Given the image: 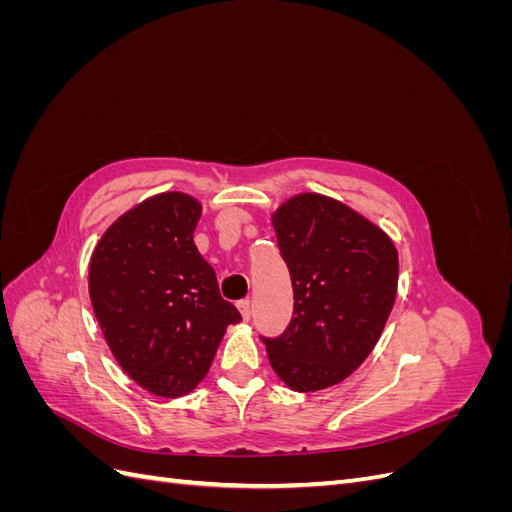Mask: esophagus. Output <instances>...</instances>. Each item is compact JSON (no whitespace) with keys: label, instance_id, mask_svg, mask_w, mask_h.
<instances>
[{"label":"esophagus","instance_id":"34e87169","mask_svg":"<svg viewBox=\"0 0 512 512\" xmlns=\"http://www.w3.org/2000/svg\"><path fill=\"white\" fill-rule=\"evenodd\" d=\"M237 305H239V309H241V316H243L245 320H250V316H252V301H250V299H241Z\"/></svg>","mask_w":512,"mask_h":512}]
</instances>
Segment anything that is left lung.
<instances>
[{
  "mask_svg": "<svg viewBox=\"0 0 512 512\" xmlns=\"http://www.w3.org/2000/svg\"><path fill=\"white\" fill-rule=\"evenodd\" d=\"M273 228L294 307L282 335L260 339L290 389H327L378 344L397 294V250L363 215L320 194L288 200Z\"/></svg>",
  "mask_w": 512,
  "mask_h": 512,
  "instance_id": "obj_1",
  "label": "left lung"
}]
</instances>
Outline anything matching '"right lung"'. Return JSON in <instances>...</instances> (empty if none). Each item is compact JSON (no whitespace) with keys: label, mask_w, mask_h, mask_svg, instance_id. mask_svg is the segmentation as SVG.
Masks as SVG:
<instances>
[{"label":"right lung","mask_w":512,"mask_h":512,"mask_svg":"<svg viewBox=\"0 0 512 512\" xmlns=\"http://www.w3.org/2000/svg\"><path fill=\"white\" fill-rule=\"evenodd\" d=\"M200 205L166 192L104 232L89 265V297L126 374L160 397H181L207 376L239 309L224 301L198 254Z\"/></svg>","instance_id":"right-lung-1"}]
</instances>
